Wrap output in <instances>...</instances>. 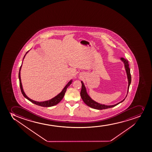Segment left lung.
<instances>
[{"label": "left lung", "mask_w": 152, "mask_h": 152, "mask_svg": "<svg viewBox=\"0 0 152 152\" xmlns=\"http://www.w3.org/2000/svg\"><path fill=\"white\" fill-rule=\"evenodd\" d=\"M121 60L124 63V67L126 69V74H127V79H128V82H129V85H128V87H127V95L129 90V86L131 84V79H132L131 72H130V69H129V61L127 60H126L124 58H121ZM81 83L82 88L81 92H80V95H81L82 99L87 105H88L90 107L93 108L94 109L102 110L109 108L113 107L116 106L118 104L121 102H122L125 100V98H124L122 101H121V102H119L116 104L112 105H106L100 104V103L97 102L96 101H95L94 100H93V99H92L88 95V94L87 93L86 89V87H85V85L84 84L83 81H81ZM127 95L126 96V98L127 96Z\"/></svg>", "instance_id": "8db88e82"}]
</instances>
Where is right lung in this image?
Wrapping results in <instances>:
<instances>
[{
	"mask_svg": "<svg viewBox=\"0 0 152 152\" xmlns=\"http://www.w3.org/2000/svg\"><path fill=\"white\" fill-rule=\"evenodd\" d=\"M28 51L26 53V55L24 56L23 59L25 58V56L26 55V54L28 52ZM21 66H22V64H21V66L20 67L19 73H18V78H19V80H20V88L21 93L23 94V96L25 97V98H26L29 101L31 102L32 103L39 105V106H42V107H51V106H54V105L57 104L58 103H59L61 101V100L63 99V98L64 97V95H65V93L66 90H67V88L69 86V85H70L72 83V80H71L67 83V85H66L65 87L63 88V89L62 90V91L59 94H58L57 96H56L54 98H52L51 99L47 101H42V102L34 101V100H33L28 98L26 96V95L25 94V92L23 90V86H22V84H21V79H20V70H21Z\"/></svg>",
	"mask_w": 152,
	"mask_h": 152,
	"instance_id": "1",
	"label": "right lung"
}]
</instances>
